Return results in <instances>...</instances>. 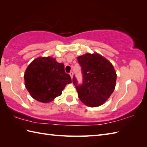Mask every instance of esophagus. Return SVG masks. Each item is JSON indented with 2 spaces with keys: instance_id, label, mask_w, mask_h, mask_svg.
Here are the masks:
<instances>
[{
  "instance_id": "34e87169",
  "label": "esophagus",
  "mask_w": 147,
  "mask_h": 147,
  "mask_svg": "<svg viewBox=\"0 0 147 147\" xmlns=\"http://www.w3.org/2000/svg\"><path fill=\"white\" fill-rule=\"evenodd\" d=\"M69 75H70L71 78H73V72H72V71L70 72V73H69Z\"/></svg>"
}]
</instances>
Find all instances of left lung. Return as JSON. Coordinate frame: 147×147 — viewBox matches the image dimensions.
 I'll list each match as a JSON object with an SVG mask.
<instances>
[{
  "instance_id": "obj_1",
  "label": "left lung",
  "mask_w": 147,
  "mask_h": 147,
  "mask_svg": "<svg viewBox=\"0 0 147 147\" xmlns=\"http://www.w3.org/2000/svg\"><path fill=\"white\" fill-rule=\"evenodd\" d=\"M78 61L82 67L83 83L78 85L75 76L73 83L78 97L87 106L98 107L107 100L115 89L117 75L113 65L97 53L79 56Z\"/></svg>"
}]
</instances>
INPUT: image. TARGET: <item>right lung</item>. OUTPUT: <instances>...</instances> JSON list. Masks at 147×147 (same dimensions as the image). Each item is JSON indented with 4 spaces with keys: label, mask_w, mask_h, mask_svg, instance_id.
I'll list each match as a JSON object with an SVG mask.
<instances>
[{
    "label": "right lung",
    "mask_w": 147,
    "mask_h": 147,
    "mask_svg": "<svg viewBox=\"0 0 147 147\" xmlns=\"http://www.w3.org/2000/svg\"><path fill=\"white\" fill-rule=\"evenodd\" d=\"M28 91L37 101L49 103L62 94L65 86L71 83L64 65L51 57H38L28 66L24 75Z\"/></svg>",
    "instance_id": "right-lung-1"
}]
</instances>
